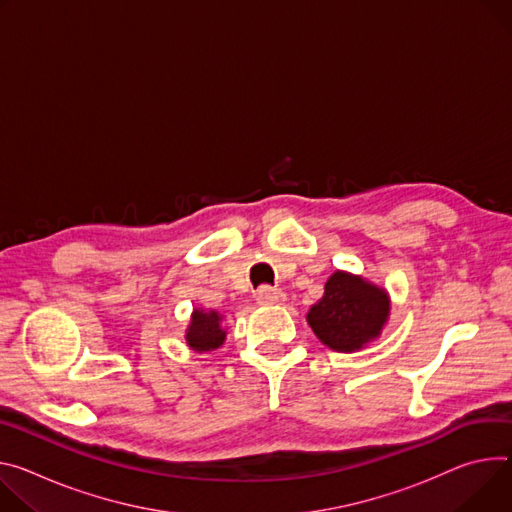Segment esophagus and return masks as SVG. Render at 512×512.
Returning a JSON list of instances; mask_svg holds the SVG:
<instances>
[{
	"label": "esophagus",
	"instance_id": "obj_1",
	"mask_svg": "<svg viewBox=\"0 0 512 512\" xmlns=\"http://www.w3.org/2000/svg\"><path fill=\"white\" fill-rule=\"evenodd\" d=\"M255 300L261 306H273V304H284L286 302V294L282 290H275L269 286H263L255 292Z\"/></svg>",
	"mask_w": 512,
	"mask_h": 512
}]
</instances>
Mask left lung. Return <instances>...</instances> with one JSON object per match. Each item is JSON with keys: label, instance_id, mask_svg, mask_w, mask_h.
Instances as JSON below:
<instances>
[{"label": "left lung", "instance_id": "1", "mask_svg": "<svg viewBox=\"0 0 512 512\" xmlns=\"http://www.w3.org/2000/svg\"><path fill=\"white\" fill-rule=\"evenodd\" d=\"M390 294L363 275L337 269L322 298L310 306L306 322L322 345L355 353L380 339L390 318Z\"/></svg>", "mask_w": 512, "mask_h": 512}]
</instances>
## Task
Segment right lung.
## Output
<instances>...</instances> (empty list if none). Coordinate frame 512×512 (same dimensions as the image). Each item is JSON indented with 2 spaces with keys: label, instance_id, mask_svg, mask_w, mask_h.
I'll list each match as a JSON object with an SVG mask.
<instances>
[{
  "label": "right lung",
  "instance_id": "add662e5",
  "mask_svg": "<svg viewBox=\"0 0 512 512\" xmlns=\"http://www.w3.org/2000/svg\"><path fill=\"white\" fill-rule=\"evenodd\" d=\"M185 345L192 351L208 353L216 351L226 341L224 314L218 310L194 308L188 329H185Z\"/></svg>",
  "mask_w": 512,
  "mask_h": 512
}]
</instances>
